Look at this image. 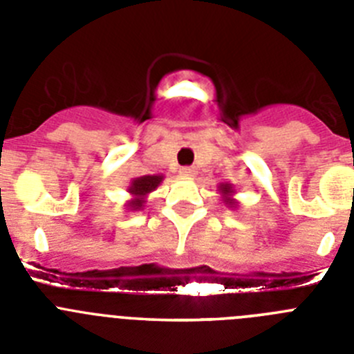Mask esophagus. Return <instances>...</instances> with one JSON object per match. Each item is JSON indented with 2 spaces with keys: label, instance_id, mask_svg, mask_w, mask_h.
I'll return each instance as SVG.
<instances>
[{
  "label": "esophagus",
  "instance_id": "1",
  "mask_svg": "<svg viewBox=\"0 0 354 354\" xmlns=\"http://www.w3.org/2000/svg\"><path fill=\"white\" fill-rule=\"evenodd\" d=\"M179 174L183 175V177H187V179H192V177H195V175H196V170H195V168H192V167H184V168H180Z\"/></svg>",
  "mask_w": 354,
  "mask_h": 354
}]
</instances>
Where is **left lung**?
<instances>
[{
  "label": "left lung",
  "instance_id": "left-lung-1",
  "mask_svg": "<svg viewBox=\"0 0 354 354\" xmlns=\"http://www.w3.org/2000/svg\"><path fill=\"white\" fill-rule=\"evenodd\" d=\"M218 192H220L221 200H223V204L227 205V207L236 209L237 205H239V202H237V200L234 198V195H236V189H234V184H230V183L220 184V186H218Z\"/></svg>",
  "mask_w": 354,
  "mask_h": 354
}]
</instances>
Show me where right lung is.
<instances>
[{"label": "right lung", "mask_w": 354, "mask_h": 354, "mask_svg": "<svg viewBox=\"0 0 354 354\" xmlns=\"http://www.w3.org/2000/svg\"><path fill=\"white\" fill-rule=\"evenodd\" d=\"M162 179H165V175L161 174L142 175V177L131 179L129 186H127V193L131 195V198L127 200L126 204L127 211H142L143 205L147 204V196L158 189Z\"/></svg>", "instance_id": "add662e5"}]
</instances>
